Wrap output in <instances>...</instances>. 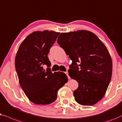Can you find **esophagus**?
Listing matches in <instances>:
<instances>
[{
  "label": "esophagus",
  "mask_w": 122,
  "mask_h": 122,
  "mask_svg": "<svg viewBox=\"0 0 122 122\" xmlns=\"http://www.w3.org/2000/svg\"><path fill=\"white\" fill-rule=\"evenodd\" d=\"M65 74H66V75H67V76L68 77V78H70V76H68V72H67V71H66V72H65Z\"/></svg>",
  "instance_id": "34e87169"
}]
</instances>
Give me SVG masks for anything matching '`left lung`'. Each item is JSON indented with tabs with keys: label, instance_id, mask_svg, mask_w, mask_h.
<instances>
[{
	"label": "left lung",
	"instance_id": "1",
	"mask_svg": "<svg viewBox=\"0 0 122 122\" xmlns=\"http://www.w3.org/2000/svg\"><path fill=\"white\" fill-rule=\"evenodd\" d=\"M57 41L72 61L68 72L78 83L73 91L75 101L94 105L105 95L112 77V61L107 47L87 30L61 33Z\"/></svg>",
	"mask_w": 122,
	"mask_h": 122
}]
</instances>
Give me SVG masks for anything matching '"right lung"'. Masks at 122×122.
Here are the masks:
<instances>
[{
  "label": "right lung",
  "instance_id": "obj_1",
  "mask_svg": "<svg viewBox=\"0 0 122 122\" xmlns=\"http://www.w3.org/2000/svg\"><path fill=\"white\" fill-rule=\"evenodd\" d=\"M60 32L35 31L20 45L15 57V69L20 86L29 100L36 104H50L57 99V91L67 83L65 73H52L47 55ZM44 64L49 67L46 71Z\"/></svg>",
  "mask_w": 122,
  "mask_h": 122
}]
</instances>
